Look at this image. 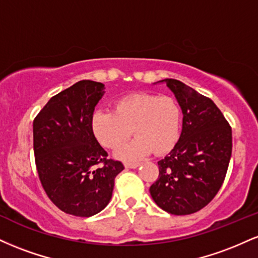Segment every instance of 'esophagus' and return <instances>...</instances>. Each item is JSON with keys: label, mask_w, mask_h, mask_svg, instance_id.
I'll use <instances>...</instances> for the list:
<instances>
[{"label": "esophagus", "mask_w": 258, "mask_h": 258, "mask_svg": "<svg viewBox=\"0 0 258 258\" xmlns=\"http://www.w3.org/2000/svg\"><path fill=\"white\" fill-rule=\"evenodd\" d=\"M139 162H125V167L126 168H136L139 166Z\"/></svg>", "instance_id": "1"}]
</instances>
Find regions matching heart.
<instances>
[{
  "label": "heart",
  "instance_id": "obj_1",
  "mask_svg": "<svg viewBox=\"0 0 258 258\" xmlns=\"http://www.w3.org/2000/svg\"><path fill=\"white\" fill-rule=\"evenodd\" d=\"M182 127V110L172 97L153 93H131L114 103V111L98 110L92 117V130L102 146L119 149L131 138H137L121 149L120 158L133 160L154 152L162 155L173 149Z\"/></svg>",
  "mask_w": 258,
  "mask_h": 258
}]
</instances>
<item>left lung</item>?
Listing matches in <instances>:
<instances>
[{
    "mask_svg": "<svg viewBox=\"0 0 258 258\" xmlns=\"http://www.w3.org/2000/svg\"><path fill=\"white\" fill-rule=\"evenodd\" d=\"M183 112L180 137L158 161L159 177L149 191L171 215L198 212L221 189L232 156V127L217 105L183 82L165 79Z\"/></svg>",
    "mask_w": 258,
    "mask_h": 258,
    "instance_id": "1",
    "label": "left lung"
}]
</instances>
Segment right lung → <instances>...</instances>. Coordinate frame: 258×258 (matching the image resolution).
I'll use <instances>...</instances> for the list:
<instances>
[{"instance_id": "add662e5", "label": "right lung", "mask_w": 258, "mask_h": 258, "mask_svg": "<svg viewBox=\"0 0 258 258\" xmlns=\"http://www.w3.org/2000/svg\"><path fill=\"white\" fill-rule=\"evenodd\" d=\"M104 85L82 80L53 96L34 120V154L38 178L59 210L91 217L108 205L121 161L108 159L94 137V106Z\"/></svg>"}]
</instances>
